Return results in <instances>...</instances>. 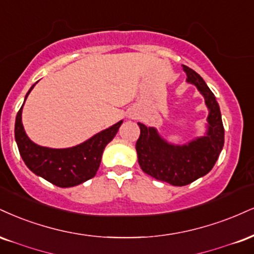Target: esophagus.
<instances>
[{"label": "esophagus", "mask_w": 254, "mask_h": 254, "mask_svg": "<svg viewBox=\"0 0 254 254\" xmlns=\"http://www.w3.org/2000/svg\"><path fill=\"white\" fill-rule=\"evenodd\" d=\"M129 118H131V119H133V118H135V115H130V116H129Z\"/></svg>", "instance_id": "34e87169"}]
</instances>
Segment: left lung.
Returning a JSON list of instances; mask_svg holds the SVG:
<instances>
[{
    "instance_id": "8db88e82",
    "label": "left lung",
    "mask_w": 254,
    "mask_h": 254,
    "mask_svg": "<svg viewBox=\"0 0 254 254\" xmlns=\"http://www.w3.org/2000/svg\"><path fill=\"white\" fill-rule=\"evenodd\" d=\"M187 82L196 86L208 109L206 131L186 144H173L160 135L156 127L138 123L136 143L138 163L148 175L173 186H187L208 174L224 148L225 130L216 98L194 69L183 65Z\"/></svg>"
}]
</instances>
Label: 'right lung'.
Segmentation results:
<instances>
[{"label": "right lung", "mask_w": 254, "mask_h": 254, "mask_svg": "<svg viewBox=\"0 0 254 254\" xmlns=\"http://www.w3.org/2000/svg\"><path fill=\"white\" fill-rule=\"evenodd\" d=\"M35 84L27 92L24 102ZM22 108L23 105L15 121V140L21 157L30 172L61 188L81 185L96 175L104 149L114 139L123 123V121H119L75 146L53 149L36 144L27 136L22 124Z\"/></svg>", "instance_id": "obj_1"}]
</instances>
